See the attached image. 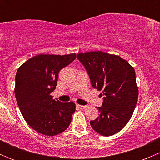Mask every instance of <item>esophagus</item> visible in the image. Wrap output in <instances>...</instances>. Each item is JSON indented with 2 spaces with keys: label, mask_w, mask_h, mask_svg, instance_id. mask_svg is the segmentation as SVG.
Segmentation results:
<instances>
[{
  "label": "esophagus",
  "mask_w": 160,
  "mask_h": 160,
  "mask_svg": "<svg viewBox=\"0 0 160 160\" xmlns=\"http://www.w3.org/2000/svg\"><path fill=\"white\" fill-rule=\"evenodd\" d=\"M77 106L79 108H80V109H84V108H87L86 105H80V104H77Z\"/></svg>",
  "instance_id": "1"
}]
</instances>
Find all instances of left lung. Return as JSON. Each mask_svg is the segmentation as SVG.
I'll list each match as a JSON object with an SVG mask.
<instances>
[{
  "mask_svg": "<svg viewBox=\"0 0 160 160\" xmlns=\"http://www.w3.org/2000/svg\"><path fill=\"white\" fill-rule=\"evenodd\" d=\"M78 60L89 75L93 88L103 96L100 114L90 121L92 128L110 136L121 131L132 118L138 101V90L133 67L120 56L101 51L79 53Z\"/></svg>",
  "mask_w": 160,
  "mask_h": 160,
  "instance_id": "8db88e82",
  "label": "left lung"
}]
</instances>
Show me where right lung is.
I'll list each match as a JSON object with an SVG mask.
<instances>
[{"label": "right lung", "instance_id": "obj_1", "mask_svg": "<svg viewBox=\"0 0 160 160\" xmlns=\"http://www.w3.org/2000/svg\"><path fill=\"white\" fill-rule=\"evenodd\" d=\"M75 59V53L40 54L27 60L17 71L14 93L18 105L27 123L42 135H58L70 125L75 104L56 101L50 93L56 89L59 71Z\"/></svg>", "mask_w": 160, "mask_h": 160}]
</instances>
